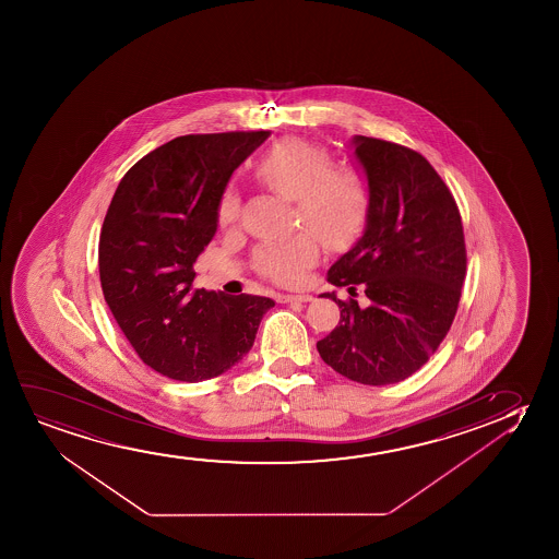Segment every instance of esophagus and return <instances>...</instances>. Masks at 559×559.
<instances>
[{"instance_id": "obj_1", "label": "esophagus", "mask_w": 559, "mask_h": 559, "mask_svg": "<svg viewBox=\"0 0 559 559\" xmlns=\"http://www.w3.org/2000/svg\"><path fill=\"white\" fill-rule=\"evenodd\" d=\"M313 296H309V294H286L281 298V301L284 304H294V301H298V304H306V301H311Z\"/></svg>"}]
</instances>
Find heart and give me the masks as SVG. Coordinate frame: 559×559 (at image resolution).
I'll return each mask as SVG.
<instances>
[{"mask_svg": "<svg viewBox=\"0 0 559 559\" xmlns=\"http://www.w3.org/2000/svg\"><path fill=\"white\" fill-rule=\"evenodd\" d=\"M258 176L284 199L298 206L301 225L314 231L324 245L337 250L352 240L365 222L367 187L353 169L332 168L322 146L286 139L258 166ZM219 223L229 227L240 219V197L235 189L223 192ZM319 260V240L299 233L281 245H263L255 252L261 275L276 284H299Z\"/></svg>", "mask_w": 559, "mask_h": 559, "instance_id": "obj_1", "label": "heart"}]
</instances>
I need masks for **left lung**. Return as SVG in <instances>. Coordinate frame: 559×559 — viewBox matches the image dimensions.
<instances>
[{
    "label": "left lung",
    "mask_w": 559,
    "mask_h": 559,
    "mask_svg": "<svg viewBox=\"0 0 559 559\" xmlns=\"http://www.w3.org/2000/svg\"><path fill=\"white\" fill-rule=\"evenodd\" d=\"M368 181L367 227L330 267L329 283L357 299L321 294L340 322L317 342L337 374L365 385L403 382L420 370L451 330L466 278L459 206L433 166L413 148L355 135Z\"/></svg>",
    "instance_id": "left-lung-1"
}]
</instances>
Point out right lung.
Listing matches in <instances>:
<instances>
[{
  "label": "right lung",
  "mask_w": 559,
  "mask_h": 559,
  "mask_svg": "<svg viewBox=\"0 0 559 559\" xmlns=\"http://www.w3.org/2000/svg\"><path fill=\"white\" fill-rule=\"evenodd\" d=\"M269 131L171 139L133 164L99 238L100 288L141 360L179 382L227 372L252 349L275 301L194 288L233 171Z\"/></svg>",
  "instance_id": "1"
}]
</instances>
